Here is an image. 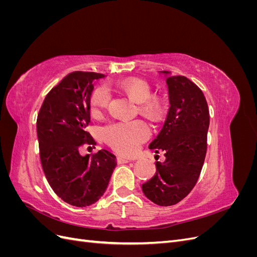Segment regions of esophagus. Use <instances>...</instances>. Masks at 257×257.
Segmentation results:
<instances>
[{
  "instance_id": "1",
  "label": "esophagus",
  "mask_w": 257,
  "mask_h": 257,
  "mask_svg": "<svg viewBox=\"0 0 257 257\" xmlns=\"http://www.w3.org/2000/svg\"><path fill=\"white\" fill-rule=\"evenodd\" d=\"M128 162H130V161L126 160V159H123V158H120V157L116 158V163H118L119 165H121V164H126V163H128Z\"/></svg>"
}]
</instances>
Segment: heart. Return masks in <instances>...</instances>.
Segmentation results:
<instances>
[{
  "label": "heart",
  "mask_w": 257,
  "mask_h": 257,
  "mask_svg": "<svg viewBox=\"0 0 257 257\" xmlns=\"http://www.w3.org/2000/svg\"><path fill=\"white\" fill-rule=\"evenodd\" d=\"M118 87L133 102L141 104L139 111L153 120L161 118L163 105L158 99H150L152 94L151 85L145 80L128 78L121 81ZM110 102V92L104 85L96 88L91 96V112L98 114ZM150 127L144 121L118 122L105 126L102 136L105 143L114 151L123 155L135 154L141 145L149 138Z\"/></svg>",
  "instance_id": "obj_1"
}]
</instances>
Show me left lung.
<instances>
[{
	"instance_id": "1",
	"label": "left lung",
	"mask_w": 257,
	"mask_h": 257,
	"mask_svg": "<svg viewBox=\"0 0 257 257\" xmlns=\"http://www.w3.org/2000/svg\"><path fill=\"white\" fill-rule=\"evenodd\" d=\"M166 83L167 118L149 145L155 153L164 151L166 159L155 163L157 173L142 186L148 199L164 207L178 204L195 186L205 162L210 121L207 100L195 83L184 76H169Z\"/></svg>"
}]
</instances>
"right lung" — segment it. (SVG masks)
<instances>
[{
	"instance_id": "add662e5",
	"label": "right lung",
	"mask_w": 257,
	"mask_h": 257,
	"mask_svg": "<svg viewBox=\"0 0 257 257\" xmlns=\"http://www.w3.org/2000/svg\"><path fill=\"white\" fill-rule=\"evenodd\" d=\"M104 75L73 72L46 95L36 130L42 167L53 192L65 203L87 207L103 196L115 157L105 149L81 157L82 146L96 143L85 127L90 123L93 81ZM90 148V147H89Z\"/></svg>"
}]
</instances>
